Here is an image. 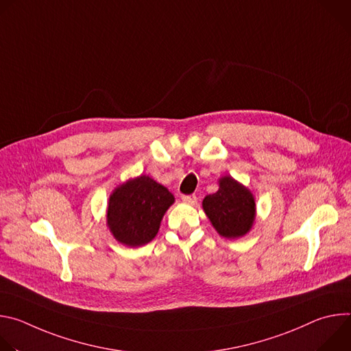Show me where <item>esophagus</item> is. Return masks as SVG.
<instances>
[{
	"label": "esophagus",
	"mask_w": 351,
	"mask_h": 351,
	"mask_svg": "<svg viewBox=\"0 0 351 351\" xmlns=\"http://www.w3.org/2000/svg\"><path fill=\"white\" fill-rule=\"evenodd\" d=\"M182 199H183V203H186V204H189V206H194V204L197 203V197H195L194 194L183 195V197H182Z\"/></svg>",
	"instance_id": "esophagus-1"
}]
</instances>
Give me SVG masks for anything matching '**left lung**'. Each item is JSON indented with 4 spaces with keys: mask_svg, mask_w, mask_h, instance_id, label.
<instances>
[{
    "mask_svg": "<svg viewBox=\"0 0 351 351\" xmlns=\"http://www.w3.org/2000/svg\"><path fill=\"white\" fill-rule=\"evenodd\" d=\"M218 184V191L203 199V210L222 237H243L252 230L256 221L254 194L229 175L219 178Z\"/></svg>",
    "mask_w": 351,
    "mask_h": 351,
    "instance_id": "left-lung-1",
    "label": "left lung"
}]
</instances>
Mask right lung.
<instances>
[{
	"instance_id": "add662e5",
	"label": "right lung",
	"mask_w": 351,
	"mask_h": 351,
	"mask_svg": "<svg viewBox=\"0 0 351 351\" xmlns=\"http://www.w3.org/2000/svg\"><path fill=\"white\" fill-rule=\"evenodd\" d=\"M175 203L173 194L147 175L129 179L110 194L107 226L117 241L140 247L152 241L168 208Z\"/></svg>"
}]
</instances>
